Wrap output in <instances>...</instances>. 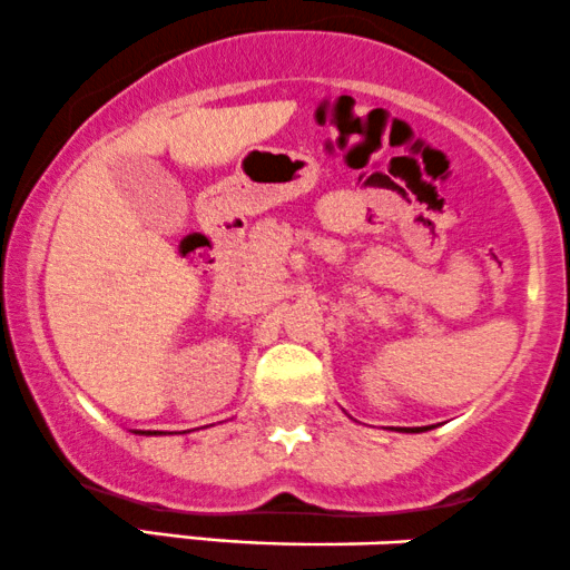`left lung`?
Segmentation results:
<instances>
[{"mask_svg": "<svg viewBox=\"0 0 570 570\" xmlns=\"http://www.w3.org/2000/svg\"><path fill=\"white\" fill-rule=\"evenodd\" d=\"M430 426H397V432H426Z\"/></svg>", "mask_w": 570, "mask_h": 570, "instance_id": "1", "label": "left lung"}]
</instances>
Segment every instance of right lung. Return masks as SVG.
<instances>
[{"mask_svg":"<svg viewBox=\"0 0 570 570\" xmlns=\"http://www.w3.org/2000/svg\"><path fill=\"white\" fill-rule=\"evenodd\" d=\"M136 434H163V432H136Z\"/></svg>","mask_w":570,"mask_h":570,"instance_id":"add662e5","label":"right lung"}]
</instances>
